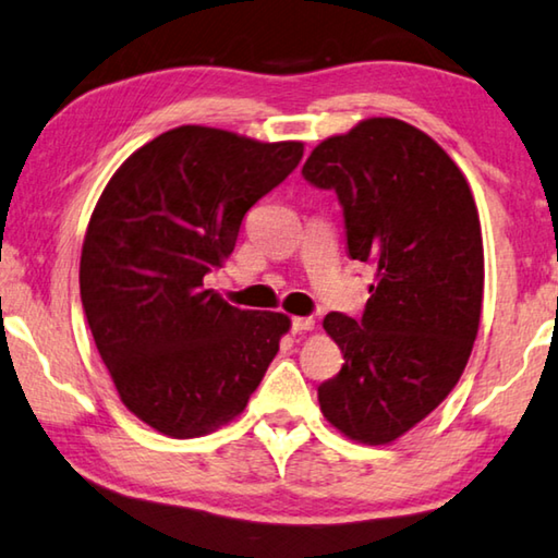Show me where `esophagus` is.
Listing matches in <instances>:
<instances>
[{"mask_svg":"<svg viewBox=\"0 0 558 558\" xmlns=\"http://www.w3.org/2000/svg\"><path fill=\"white\" fill-rule=\"evenodd\" d=\"M313 327H315V320H313V317H293V320H290V330H293L295 335L313 330Z\"/></svg>","mask_w":558,"mask_h":558,"instance_id":"obj_1","label":"esophagus"}]
</instances>
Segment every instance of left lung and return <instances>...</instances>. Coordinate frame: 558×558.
Returning a JSON list of instances; mask_svg holds the SVG:
<instances>
[{"label": "left lung", "mask_w": 558, "mask_h": 558, "mask_svg": "<svg viewBox=\"0 0 558 558\" xmlns=\"http://www.w3.org/2000/svg\"><path fill=\"white\" fill-rule=\"evenodd\" d=\"M303 179L335 191L348 253L375 268L360 317L325 315L344 365L317 387L332 427L387 445L462 377L480 330L482 228L462 171L400 119H367L315 148Z\"/></svg>", "instance_id": "left-lung-1"}]
</instances>
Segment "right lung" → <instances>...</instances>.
<instances>
[{
  "mask_svg": "<svg viewBox=\"0 0 558 558\" xmlns=\"http://www.w3.org/2000/svg\"><path fill=\"white\" fill-rule=\"evenodd\" d=\"M300 158V141L179 126L131 154L96 203L78 265L84 315L121 402L161 435L231 422L276 357L288 317L238 311L203 278Z\"/></svg>",
  "mask_w": 558,
  "mask_h": 558,
  "instance_id": "obj_1",
  "label": "right lung"
}]
</instances>
